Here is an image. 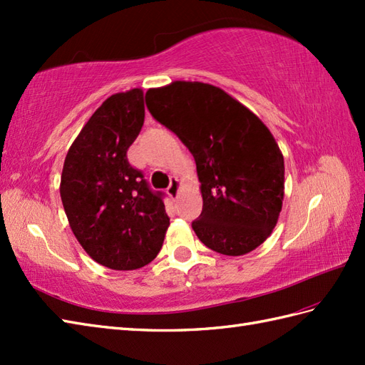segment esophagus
<instances>
[{
	"label": "esophagus",
	"mask_w": 365,
	"mask_h": 365,
	"mask_svg": "<svg viewBox=\"0 0 365 365\" xmlns=\"http://www.w3.org/2000/svg\"><path fill=\"white\" fill-rule=\"evenodd\" d=\"M178 190H180V182H178L177 177H170V183L168 187V195L170 197H177L178 196Z\"/></svg>",
	"instance_id": "obj_1"
}]
</instances>
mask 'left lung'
Wrapping results in <instances>:
<instances>
[{
	"label": "left lung",
	"mask_w": 365,
	"mask_h": 365,
	"mask_svg": "<svg viewBox=\"0 0 365 365\" xmlns=\"http://www.w3.org/2000/svg\"><path fill=\"white\" fill-rule=\"evenodd\" d=\"M145 105L195 157L204 205L191 227L200 242L224 255L260 246L284 199V157L265 123L222 89L197 81L149 89Z\"/></svg>",
	"instance_id": "1"
}]
</instances>
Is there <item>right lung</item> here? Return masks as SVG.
<instances>
[{
  "instance_id": "right-lung-1",
  "label": "right lung",
  "mask_w": 365,
  "mask_h": 365,
  "mask_svg": "<svg viewBox=\"0 0 365 365\" xmlns=\"http://www.w3.org/2000/svg\"><path fill=\"white\" fill-rule=\"evenodd\" d=\"M143 123L141 89L106 98L68 149L61 175V199L76 240L111 269L150 263L169 226L165 192L153 191L127 158Z\"/></svg>"
}]
</instances>
